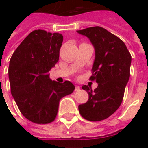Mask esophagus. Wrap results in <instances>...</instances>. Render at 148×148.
<instances>
[{"label": "esophagus", "instance_id": "obj_1", "mask_svg": "<svg viewBox=\"0 0 148 148\" xmlns=\"http://www.w3.org/2000/svg\"><path fill=\"white\" fill-rule=\"evenodd\" d=\"M79 90H80V87L78 86H75V89H74V91L77 92V91H79Z\"/></svg>", "mask_w": 148, "mask_h": 148}]
</instances>
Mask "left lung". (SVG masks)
I'll return each mask as SVG.
<instances>
[{
	"label": "left lung",
	"mask_w": 148,
	"mask_h": 148,
	"mask_svg": "<svg viewBox=\"0 0 148 148\" xmlns=\"http://www.w3.org/2000/svg\"><path fill=\"white\" fill-rule=\"evenodd\" d=\"M77 32L87 37L94 47L95 58L90 80L97 83L94 90L86 85L82 86L89 99L78 106V110L88 121H102L121 106L130 77L132 57L124 42L103 27H88Z\"/></svg>",
	"instance_id": "obj_1"
}]
</instances>
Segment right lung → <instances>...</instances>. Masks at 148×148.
<instances>
[{
	"label": "right lung",
	"instance_id": "1",
	"mask_svg": "<svg viewBox=\"0 0 148 148\" xmlns=\"http://www.w3.org/2000/svg\"><path fill=\"white\" fill-rule=\"evenodd\" d=\"M60 33L32 32L12 56L8 66L11 93L24 117L36 124L54 121L63 97L74 92L70 81H51L49 71L59 58Z\"/></svg>",
	"mask_w": 148,
	"mask_h": 148
}]
</instances>
